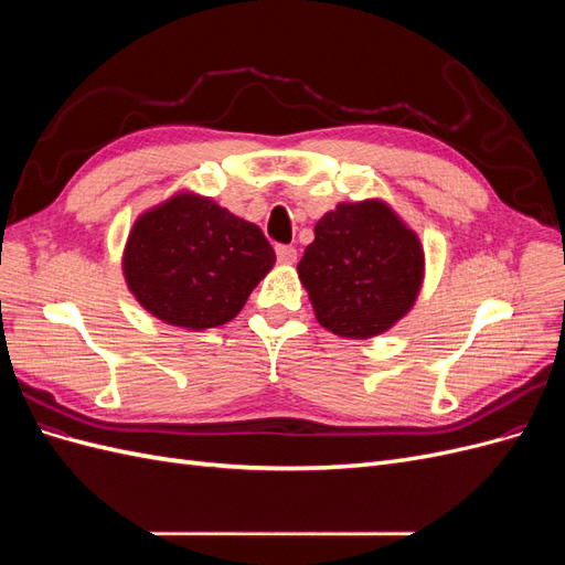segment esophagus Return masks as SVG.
Listing matches in <instances>:
<instances>
[{
  "label": "esophagus",
  "mask_w": 565,
  "mask_h": 565,
  "mask_svg": "<svg viewBox=\"0 0 565 565\" xmlns=\"http://www.w3.org/2000/svg\"><path fill=\"white\" fill-rule=\"evenodd\" d=\"M276 256L280 264H295L297 262V249L292 245H278Z\"/></svg>",
  "instance_id": "obj_1"
}]
</instances>
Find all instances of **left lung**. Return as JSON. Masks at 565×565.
Returning <instances> with one entry per match:
<instances>
[{
    "mask_svg": "<svg viewBox=\"0 0 565 565\" xmlns=\"http://www.w3.org/2000/svg\"><path fill=\"white\" fill-rule=\"evenodd\" d=\"M313 233L297 270L322 328L367 339L388 330L415 303L422 245L386 204H339Z\"/></svg>",
    "mask_w": 565,
    "mask_h": 565,
    "instance_id": "left-lung-1",
    "label": "left lung"
}]
</instances>
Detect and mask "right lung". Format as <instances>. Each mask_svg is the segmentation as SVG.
<instances>
[{"instance_id": "1", "label": "right lung", "mask_w": 565, "mask_h": 565, "mask_svg": "<svg viewBox=\"0 0 565 565\" xmlns=\"http://www.w3.org/2000/svg\"><path fill=\"white\" fill-rule=\"evenodd\" d=\"M273 262L259 226L210 198L179 195L134 224L125 278L152 316L204 330L241 313Z\"/></svg>"}]
</instances>
